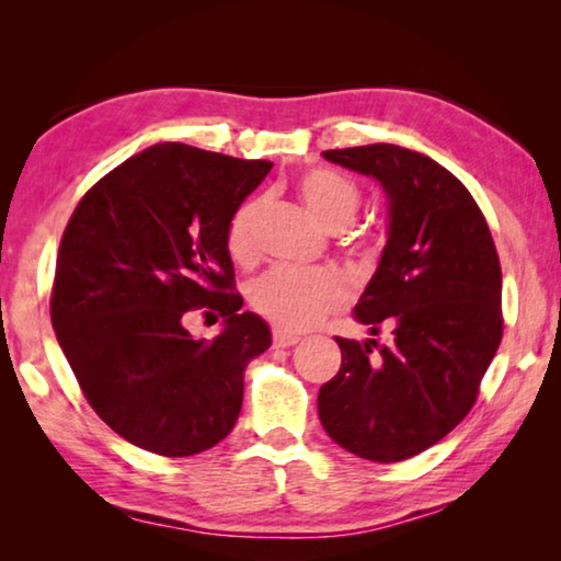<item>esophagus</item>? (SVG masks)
I'll use <instances>...</instances> for the list:
<instances>
[{
  "label": "esophagus",
  "instance_id": "1",
  "mask_svg": "<svg viewBox=\"0 0 561 561\" xmlns=\"http://www.w3.org/2000/svg\"><path fill=\"white\" fill-rule=\"evenodd\" d=\"M294 344H299V336L287 334V331H274V346H277V348H289Z\"/></svg>",
  "mask_w": 561,
  "mask_h": 561
}]
</instances>
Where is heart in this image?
I'll return each instance as SVG.
<instances>
[{
    "instance_id": "1",
    "label": "heart",
    "mask_w": 561,
    "mask_h": 561,
    "mask_svg": "<svg viewBox=\"0 0 561 561\" xmlns=\"http://www.w3.org/2000/svg\"><path fill=\"white\" fill-rule=\"evenodd\" d=\"M301 203L314 213L329 230H344L358 210V187L346 175L329 168L304 173L297 183ZM264 197H247L234 207L227 222V252L240 264L257 257V225L264 213ZM254 311L284 331H304L348 299V284L336 272L270 270L247 289Z\"/></svg>"
}]
</instances>
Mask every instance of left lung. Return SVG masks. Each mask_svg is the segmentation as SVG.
<instances>
[{
  "instance_id": "1",
  "label": "left lung",
  "mask_w": 561,
  "mask_h": 561,
  "mask_svg": "<svg viewBox=\"0 0 561 561\" xmlns=\"http://www.w3.org/2000/svg\"><path fill=\"white\" fill-rule=\"evenodd\" d=\"M386 193V244L354 319L391 344L336 336L319 421L341 448L398 462L445 438L478 398L502 339V272L478 203L450 170L401 146L327 150Z\"/></svg>"
}]
</instances>
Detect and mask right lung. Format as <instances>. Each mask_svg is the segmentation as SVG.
Segmentation results:
<instances>
[{"label":"right lung","mask_w":561,"mask_h":561,"mask_svg":"<svg viewBox=\"0 0 561 561\" xmlns=\"http://www.w3.org/2000/svg\"><path fill=\"white\" fill-rule=\"evenodd\" d=\"M270 170L158 144L101 178L66 225L56 339L93 411L138 448L187 458L234 428L244 368L272 346V331L230 291L227 222ZM201 306L224 317L213 342L184 329Z\"/></svg>","instance_id":"add662e5"}]
</instances>
